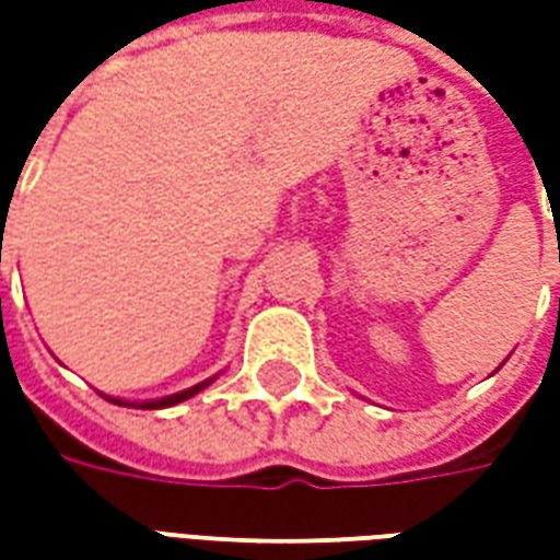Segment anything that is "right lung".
<instances>
[{"mask_svg":"<svg viewBox=\"0 0 560 560\" xmlns=\"http://www.w3.org/2000/svg\"><path fill=\"white\" fill-rule=\"evenodd\" d=\"M212 381H215V377H207V381H200V384H195V387L183 389V393H173V396H161V399L126 401V399H114V396H107V399L116 401V405H126V408H149V411H155V408H171V405H179V401L191 399V396H197L200 389H207Z\"/></svg>","mask_w":560,"mask_h":560,"instance_id":"right-lung-1","label":"right lung"}]
</instances>
